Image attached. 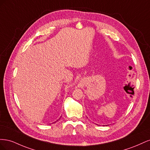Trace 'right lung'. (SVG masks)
I'll return each instance as SVG.
<instances>
[{
  "label": "right lung",
  "mask_w": 150,
  "mask_h": 150,
  "mask_svg": "<svg viewBox=\"0 0 150 150\" xmlns=\"http://www.w3.org/2000/svg\"><path fill=\"white\" fill-rule=\"evenodd\" d=\"M57 121H58V120H57Z\"/></svg>",
  "instance_id": "obj_1"
}]
</instances>
